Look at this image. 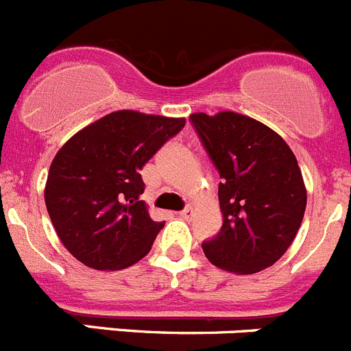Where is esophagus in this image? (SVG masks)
<instances>
[{
    "label": "esophagus",
    "mask_w": 351,
    "mask_h": 351,
    "mask_svg": "<svg viewBox=\"0 0 351 351\" xmlns=\"http://www.w3.org/2000/svg\"><path fill=\"white\" fill-rule=\"evenodd\" d=\"M178 215H180V217H182L183 220H191L192 217H194V208H192V206H187V208H185V210L180 211Z\"/></svg>",
    "instance_id": "34e87169"
}]
</instances>
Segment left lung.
<instances>
[{"label":"left lung","mask_w":351,"mask_h":351,"mask_svg":"<svg viewBox=\"0 0 351 351\" xmlns=\"http://www.w3.org/2000/svg\"><path fill=\"white\" fill-rule=\"evenodd\" d=\"M191 121L220 173L222 229L203 243L213 266L254 274L282 257L301 227L306 185L287 141L236 112L192 113Z\"/></svg>","instance_id":"1"}]
</instances>
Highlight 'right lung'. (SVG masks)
Listing matches in <instances>:
<instances>
[{"instance_id":"add662e5","label":"right lung","mask_w":351,"mask_h":351,"mask_svg":"<svg viewBox=\"0 0 351 351\" xmlns=\"http://www.w3.org/2000/svg\"><path fill=\"white\" fill-rule=\"evenodd\" d=\"M185 125L183 117L119 110L69 138L50 164L45 204L66 250L97 271H119L150 252L162 222L140 195V171Z\"/></svg>"}]
</instances>
